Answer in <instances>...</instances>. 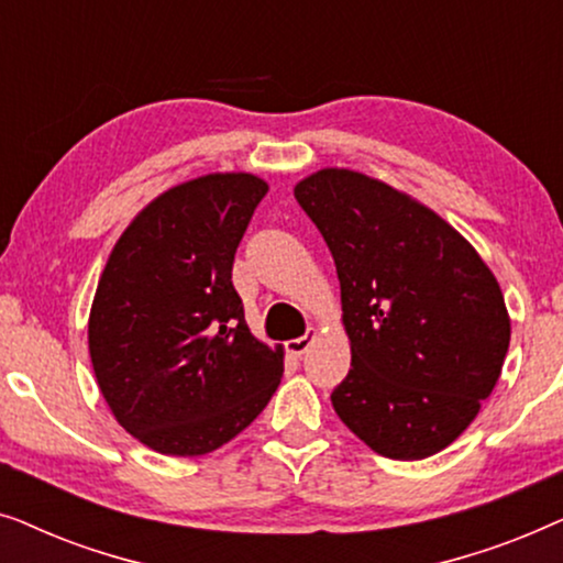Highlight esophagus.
<instances>
[{"instance_id": "1", "label": "esophagus", "mask_w": 563, "mask_h": 563, "mask_svg": "<svg viewBox=\"0 0 563 563\" xmlns=\"http://www.w3.org/2000/svg\"><path fill=\"white\" fill-rule=\"evenodd\" d=\"M314 335H318V330H307L305 335H299V338H291V341H287V351L291 353V356H302V353H307V349H310L312 345V341H314Z\"/></svg>"}]
</instances>
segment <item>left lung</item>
Wrapping results in <instances>:
<instances>
[{"mask_svg": "<svg viewBox=\"0 0 563 563\" xmlns=\"http://www.w3.org/2000/svg\"><path fill=\"white\" fill-rule=\"evenodd\" d=\"M295 197L333 253L351 372L333 407L368 449L418 461L451 445L510 345L503 289L474 245L405 191L322 168Z\"/></svg>", "mask_w": 563, "mask_h": 563, "instance_id": "1", "label": "left lung"}]
</instances>
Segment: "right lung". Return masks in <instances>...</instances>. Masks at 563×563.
Segmentation results:
<instances>
[{
  "instance_id": "obj_1",
  "label": "right lung",
  "mask_w": 563,
  "mask_h": 563,
  "mask_svg": "<svg viewBox=\"0 0 563 563\" xmlns=\"http://www.w3.org/2000/svg\"><path fill=\"white\" fill-rule=\"evenodd\" d=\"M268 184L207 174L145 205L99 276L89 356L130 435L166 456H205L251 426L279 387L284 351L245 325L238 243Z\"/></svg>"
}]
</instances>
